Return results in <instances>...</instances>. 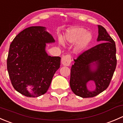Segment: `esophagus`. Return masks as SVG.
Segmentation results:
<instances>
[{
	"label": "esophagus",
	"instance_id": "1",
	"mask_svg": "<svg viewBox=\"0 0 123 123\" xmlns=\"http://www.w3.org/2000/svg\"><path fill=\"white\" fill-rule=\"evenodd\" d=\"M61 62L64 66H69L70 65L71 62V56L69 55L62 56L61 59Z\"/></svg>",
	"mask_w": 123,
	"mask_h": 123
}]
</instances>
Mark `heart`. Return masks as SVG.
I'll return each mask as SVG.
<instances>
[{"label": "heart", "instance_id": "heart-1", "mask_svg": "<svg viewBox=\"0 0 123 123\" xmlns=\"http://www.w3.org/2000/svg\"><path fill=\"white\" fill-rule=\"evenodd\" d=\"M92 40V35L86 30L81 27L69 29L65 36V40L69 43L77 42L74 47V52L80 54L85 50Z\"/></svg>", "mask_w": 123, "mask_h": 123}]
</instances>
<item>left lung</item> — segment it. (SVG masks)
<instances>
[{
  "mask_svg": "<svg viewBox=\"0 0 123 123\" xmlns=\"http://www.w3.org/2000/svg\"><path fill=\"white\" fill-rule=\"evenodd\" d=\"M98 33L97 41L102 42L74 59L71 69L70 87L81 98L94 97L107 89L116 68L115 42L102 26L98 25ZM89 81H93L96 85L92 91L86 87Z\"/></svg>",
  "mask_w": 123,
  "mask_h": 123,
  "instance_id": "1",
  "label": "left lung"
}]
</instances>
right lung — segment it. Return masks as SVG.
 I'll return each mask as SVG.
<instances>
[{
  "label": "right lung",
  "mask_w": 123,
  "mask_h": 123,
  "mask_svg": "<svg viewBox=\"0 0 123 123\" xmlns=\"http://www.w3.org/2000/svg\"><path fill=\"white\" fill-rule=\"evenodd\" d=\"M54 42L52 36L41 26L28 27L14 38L10 44L7 69L17 92L35 98L48 91L60 67V57L49 56L45 50L46 43Z\"/></svg>",
  "instance_id": "add662e5"
}]
</instances>
